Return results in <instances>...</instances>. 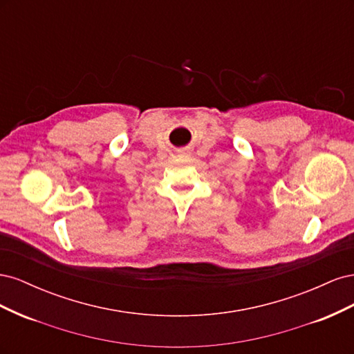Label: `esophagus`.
I'll list each match as a JSON object with an SVG mask.
<instances>
[{"instance_id":"obj_1","label":"esophagus","mask_w":354,"mask_h":354,"mask_svg":"<svg viewBox=\"0 0 354 354\" xmlns=\"http://www.w3.org/2000/svg\"><path fill=\"white\" fill-rule=\"evenodd\" d=\"M186 155H187L186 151H181V152H180V156H186Z\"/></svg>"}]
</instances>
